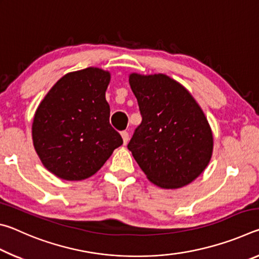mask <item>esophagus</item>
I'll use <instances>...</instances> for the list:
<instances>
[{"instance_id": "34e87169", "label": "esophagus", "mask_w": 259, "mask_h": 259, "mask_svg": "<svg viewBox=\"0 0 259 259\" xmlns=\"http://www.w3.org/2000/svg\"><path fill=\"white\" fill-rule=\"evenodd\" d=\"M121 136H122V139H123V144L125 145V144L129 142V133L128 131H122Z\"/></svg>"}]
</instances>
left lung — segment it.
Segmentation results:
<instances>
[{
	"mask_svg": "<svg viewBox=\"0 0 259 259\" xmlns=\"http://www.w3.org/2000/svg\"><path fill=\"white\" fill-rule=\"evenodd\" d=\"M129 83L142 114L129 151L155 185H187L212 155V133L203 111L181 83L164 74L133 73Z\"/></svg>",
	"mask_w": 259,
	"mask_h": 259,
	"instance_id": "8db88e82",
	"label": "left lung"
}]
</instances>
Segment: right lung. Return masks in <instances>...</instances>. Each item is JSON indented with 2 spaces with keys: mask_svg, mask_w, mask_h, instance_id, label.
Here are the masks:
<instances>
[{
  "mask_svg": "<svg viewBox=\"0 0 259 259\" xmlns=\"http://www.w3.org/2000/svg\"><path fill=\"white\" fill-rule=\"evenodd\" d=\"M111 74L88 67L64 75L35 112L33 144L43 165L65 181L93 176L123 144L109 123Z\"/></svg>",
  "mask_w": 259,
  "mask_h": 259,
  "instance_id": "obj_1",
  "label": "right lung"
}]
</instances>
